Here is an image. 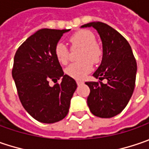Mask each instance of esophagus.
Returning <instances> with one entry per match:
<instances>
[{"label": "esophagus", "instance_id": "esophagus-1", "mask_svg": "<svg viewBox=\"0 0 149 149\" xmlns=\"http://www.w3.org/2000/svg\"><path fill=\"white\" fill-rule=\"evenodd\" d=\"M77 85H81L83 83V81H81V80H77Z\"/></svg>", "mask_w": 149, "mask_h": 149}]
</instances>
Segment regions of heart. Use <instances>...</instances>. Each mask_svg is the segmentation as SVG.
<instances>
[{
	"label": "heart",
	"instance_id": "heart-1",
	"mask_svg": "<svg viewBox=\"0 0 149 149\" xmlns=\"http://www.w3.org/2000/svg\"><path fill=\"white\" fill-rule=\"evenodd\" d=\"M68 42L72 50L80 49L77 54L79 62L70 64L65 72L72 78L81 79L92 71V62L96 64L100 62L102 50L96 43V37L93 33L88 30H80L75 32L69 36ZM54 54L56 60L62 65H66L68 62L70 51L62 42H57L55 45Z\"/></svg>",
	"mask_w": 149,
	"mask_h": 149
}]
</instances>
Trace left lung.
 Returning a JSON list of instances; mask_svg holds the SVG:
<instances>
[{"instance_id": "obj_1", "label": "left lung", "mask_w": 149, "mask_h": 149, "mask_svg": "<svg viewBox=\"0 0 149 149\" xmlns=\"http://www.w3.org/2000/svg\"><path fill=\"white\" fill-rule=\"evenodd\" d=\"M97 31L102 42V60L93 76L98 81H87L90 88L87 105L93 115L109 118L119 114L130 100L135 87L137 62L126 39L113 27L101 22L85 24Z\"/></svg>"}]
</instances>
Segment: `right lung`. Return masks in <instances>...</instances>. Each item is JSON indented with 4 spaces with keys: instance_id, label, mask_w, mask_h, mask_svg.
<instances>
[{
    "instance_id": "right-lung-1",
    "label": "right lung",
    "mask_w": 149,
    "mask_h": 149,
    "mask_svg": "<svg viewBox=\"0 0 149 149\" xmlns=\"http://www.w3.org/2000/svg\"><path fill=\"white\" fill-rule=\"evenodd\" d=\"M69 29H41L18 47L14 56L12 77L23 107L37 121L53 123L69 111L77 88L75 80L64 75L54 54L55 45ZM62 78L61 84L49 86L50 81Z\"/></svg>"
}]
</instances>
